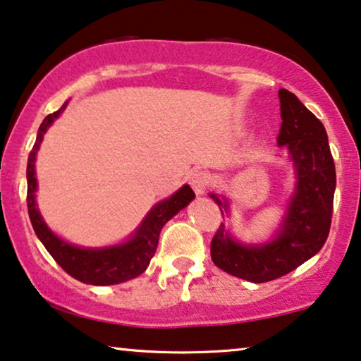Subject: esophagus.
Instances as JSON below:
<instances>
[{
    "label": "esophagus",
    "instance_id": "1",
    "mask_svg": "<svg viewBox=\"0 0 361 361\" xmlns=\"http://www.w3.org/2000/svg\"><path fill=\"white\" fill-rule=\"evenodd\" d=\"M188 181L196 195H204V191L209 186V175L203 170H193L190 173Z\"/></svg>",
    "mask_w": 361,
    "mask_h": 361
}]
</instances>
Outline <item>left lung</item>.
<instances>
[{
  "instance_id": "obj_1",
  "label": "left lung",
  "mask_w": 361,
  "mask_h": 361,
  "mask_svg": "<svg viewBox=\"0 0 361 361\" xmlns=\"http://www.w3.org/2000/svg\"><path fill=\"white\" fill-rule=\"evenodd\" d=\"M281 130L277 143L290 153L297 171V188L279 236L264 246H243L229 236L224 224L211 241V259L219 269L244 281L269 282L294 271L315 256L330 233L335 163L324 123L289 90H279ZM221 214L228 201L209 195Z\"/></svg>"
}]
</instances>
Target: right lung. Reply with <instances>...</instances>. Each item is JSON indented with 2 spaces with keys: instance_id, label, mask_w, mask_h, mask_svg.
<instances>
[{
  "instance_id": "add662e5",
  "label": "right lung",
  "mask_w": 361,
  "mask_h": 361,
  "mask_svg": "<svg viewBox=\"0 0 361 361\" xmlns=\"http://www.w3.org/2000/svg\"><path fill=\"white\" fill-rule=\"evenodd\" d=\"M67 102L62 105L59 110L47 115L42 120L39 130H37V138L35 147L27 158V213L32 228L41 243L44 244L47 252L51 254L52 259L69 274L71 277L77 281L84 282V284L92 286H112L120 284V282L130 281L140 276L142 272L147 271L148 264H150L153 254L157 251L158 238H160V231L166 221H170L178 211L183 209L191 200L195 198V191L185 185L183 188L176 191L171 198H168L161 203H158L153 208L133 238L128 243L120 244V246L105 247V249H84L72 246L69 243H64L47 228L44 221H42L39 211L36 208L35 191H36V173H35V160L36 152L39 150L42 137L47 130V127L54 122V118L59 117L62 110L66 109Z\"/></svg>"
}]
</instances>
